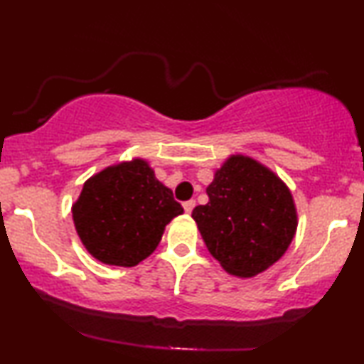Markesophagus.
<instances>
[{"label": "esophagus", "instance_id": "obj_1", "mask_svg": "<svg viewBox=\"0 0 364 364\" xmlns=\"http://www.w3.org/2000/svg\"><path fill=\"white\" fill-rule=\"evenodd\" d=\"M183 205V210H186V213H191L193 210V207H196V200H187L182 203Z\"/></svg>", "mask_w": 364, "mask_h": 364}]
</instances>
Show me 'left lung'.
<instances>
[{
    "instance_id": "obj_1",
    "label": "left lung",
    "mask_w": 364,
    "mask_h": 364,
    "mask_svg": "<svg viewBox=\"0 0 364 364\" xmlns=\"http://www.w3.org/2000/svg\"><path fill=\"white\" fill-rule=\"evenodd\" d=\"M193 208L208 252L223 270L252 278L280 260L295 237L298 215L290 188L255 159L233 154Z\"/></svg>"
}]
</instances>
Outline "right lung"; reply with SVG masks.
I'll list each match as a JSON object with an SVG mask.
<instances>
[{
    "instance_id": "1",
    "label": "right lung",
    "mask_w": 364,
    "mask_h": 364,
    "mask_svg": "<svg viewBox=\"0 0 364 364\" xmlns=\"http://www.w3.org/2000/svg\"><path fill=\"white\" fill-rule=\"evenodd\" d=\"M183 208L144 159L119 162L84 182L73 203L82 245L106 265L134 267L156 250L166 225Z\"/></svg>"
}]
</instances>
